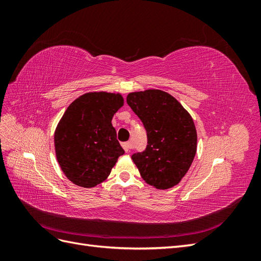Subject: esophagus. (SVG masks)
Returning a JSON list of instances; mask_svg holds the SVG:
<instances>
[{
  "mask_svg": "<svg viewBox=\"0 0 261 261\" xmlns=\"http://www.w3.org/2000/svg\"><path fill=\"white\" fill-rule=\"evenodd\" d=\"M122 147L124 148V150H125L126 152H128L129 150L132 149V143H130V141H126V143L122 144Z\"/></svg>",
  "mask_w": 261,
  "mask_h": 261,
  "instance_id": "34e87169",
  "label": "esophagus"
}]
</instances>
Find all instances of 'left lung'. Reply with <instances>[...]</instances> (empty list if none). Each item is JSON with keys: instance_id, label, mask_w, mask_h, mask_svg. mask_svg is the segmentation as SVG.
Listing matches in <instances>:
<instances>
[{"instance_id": "left-lung-1", "label": "left lung", "mask_w": 261, "mask_h": 261, "mask_svg": "<svg viewBox=\"0 0 261 261\" xmlns=\"http://www.w3.org/2000/svg\"><path fill=\"white\" fill-rule=\"evenodd\" d=\"M126 101L147 132L146 149L132 155L141 177L158 189L177 185L197 150L191 114L170 93L158 89L128 93Z\"/></svg>"}]
</instances>
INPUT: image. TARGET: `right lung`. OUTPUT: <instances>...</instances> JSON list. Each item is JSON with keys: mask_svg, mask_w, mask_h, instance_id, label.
<instances>
[{"mask_svg": "<svg viewBox=\"0 0 261 261\" xmlns=\"http://www.w3.org/2000/svg\"><path fill=\"white\" fill-rule=\"evenodd\" d=\"M124 103L120 93L88 92L69 105L54 134L57 159L75 185L94 187L106 180L124 150L112 117Z\"/></svg>", "mask_w": 261, "mask_h": 261, "instance_id": "add662e5", "label": "right lung"}]
</instances>
